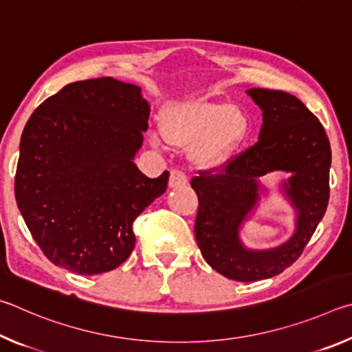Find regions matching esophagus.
<instances>
[{"mask_svg": "<svg viewBox=\"0 0 352 352\" xmlns=\"http://www.w3.org/2000/svg\"><path fill=\"white\" fill-rule=\"evenodd\" d=\"M184 186H187V176L179 170H173L170 173L168 187L170 188H179V187H184Z\"/></svg>", "mask_w": 352, "mask_h": 352, "instance_id": "34e87169", "label": "esophagus"}]
</instances>
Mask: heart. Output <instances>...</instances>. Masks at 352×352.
Instances as JSON below:
<instances>
[{
  "label": "heart",
  "mask_w": 352,
  "mask_h": 352,
  "mask_svg": "<svg viewBox=\"0 0 352 352\" xmlns=\"http://www.w3.org/2000/svg\"><path fill=\"white\" fill-rule=\"evenodd\" d=\"M160 129L165 140L188 146V156L202 168H217L229 162L249 133L243 109L207 98L176 102L164 109ZM153 146H162L160 135H150Z\"/></svg>",
  "instance_id": "1"
}]
</instances>
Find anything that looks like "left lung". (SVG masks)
Here are the masks:
<instances>
[{
    "label": "left lung",
    "instance_id": "left-lung-1",
    "mask_svg": "<svg viewBox=\"0 0 352 352\" xmlns=\"http://www.w3.org/2000/svg\"><path fill=\"white\" fill-rule=\"evenodd\" d=\"M263 111L258 142L218 171L192 179L199 208L195 236L204 260L236 281L281 274L309 243L329 201L331 145L318 119L297 97L283 91H245ZM274 170L289 176L280 192L296 210L293 236L272 250H249L241 241L242 224L267 194L261 177Z\"/></svg>",
    "mask_w": 352,
    "mask_h": 352
}]
</instances>
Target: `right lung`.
<instances>
[{
    "instance_id": "add662e5",
    "label": "right lung",
    "mask_w": 352,
    "mask_h": 352,
    "mask_svg": "<svg viewBox=\"0 0 352 352\" xmlns=\"http://www.w3.org/2000/svg\"><path fill=\"white\" fill-rule=\"evenodd\" d=\"M142 89L113 77L66 85L23 129L15 175L21 217L55 266L109 272L134 249L133 223L165 193L134 164L148 129Z\"/></svg>"
}]
</instances>
